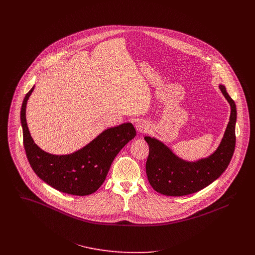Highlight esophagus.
Wrapping results in <instances>:
<instances>
[{
	"instance_id": "1",
	"label": "esophagus",
	"mask_w": 255,
	"mask_h": 255,
	"mask_svg": "<svg viewBox=\"0 0 255 255\" xmlns=\"http://www.w3.org/2000/svg\"><path fill=\"white\" fill-rule=\"evenodd\" d=\"M136 129H137V131L138 132H141V133H143V132H146L148 129H149V126H148V124H146L144 122H138L137 124H136Z\"/></svg>"
}]
</instances>
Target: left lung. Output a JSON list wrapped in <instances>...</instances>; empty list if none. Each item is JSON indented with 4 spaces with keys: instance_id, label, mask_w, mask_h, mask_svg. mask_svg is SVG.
Returning <instances> with one entry per match:
<instances>
[{
    "instance_id": "obj_1",
    "label": "left lung",
    "mask_w": 255,
    "mask_h": 255,
    "mask_svg": "<svg viewBox=\"0 0 255 255\" xmlns=\"http://www.w3.org/2000/svg\"><path fill=\"white\" fill-rule=\"evenodd\" d=\"M220 89L231 105V117L221 144L208 158L185 162L157 139L144 137L149 145L146 175L157 192L169 196L194 193L217 180L228 168L236 147L237 108L225 86L220 85Z\"/></svg>"
}]
</instances>
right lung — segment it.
<instances>
[{"label":"right lung","mask_w":255,"mask_h":255,"mask_svg":"<svg viewBox=\"0 0 255 255\" xmlns=\"http://www.w3.org/2000/svg\"><path fill=\"white\" fill-rule=\"evenodd\" d=\"M34 86L26 93L20 110L23 146L28 162L37 176L59 191L73 195L95 192L105 181L112 162L136 131L130 123L104 130L89 144L69 155H52L33 142L26 119V102Z\"/></svg>","instance_id":"add662e5"}]
</instances>
